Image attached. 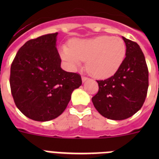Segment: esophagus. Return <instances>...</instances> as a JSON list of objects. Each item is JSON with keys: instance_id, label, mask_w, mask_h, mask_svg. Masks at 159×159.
Segmentation results:
<instances>
[{"instance_id": "34e87169", "label": "esophagus", "mask_w": 159, "mask_h": 159, "mask_svg": "<svg viewBox=\"0 0 159 159\" xmlns=\"http://www.w3.org/2000/svg\"><path fill=\"white\" fill-rule=\"evenodd\" d=\"M88 80V77H86V76H82V81H83V83H84L85 82V81H87Z\"/></svg>"}]
</instances>
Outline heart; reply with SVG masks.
<instances>
[{"mask_svg":"<svg viewBox=\"0 0 159 159\" xmlns=\"http://www.w3.org/2000/svg\"><path fill=\"white\" fill-rule=\"evenodd\" d=\"M127 48L119 37L100 36L92 39L74 40L71 47L63 45L60 56L72 69L87 60V69L93 76L105 79L113 75L121 67Z\"/></svg>","mask_w":159,"mask_h":159,"instance_id":"heart-1","label":"heart"}]
</instances>
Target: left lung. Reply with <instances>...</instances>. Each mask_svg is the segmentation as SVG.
<instances>
[{
	"label": "left lung",
	"mask_w": 159,
	"mask_h": 159,
	"mask_svg": "<svg viewBox=\"0 0 159 159\" xmlns=\"http://www.w3.org/2000/svg\"><path fill=\"white\" fill-rule=\"evenodd\" d=\"M127 48L121 67L110 78L97 80L99 92L92 102L99 113L112 120L130 117L143 107L148 89V68L137 43L123 36Z\"/></svg>",
	"instance_id": "1"
}]
</instances>
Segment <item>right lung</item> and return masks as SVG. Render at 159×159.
Here are the masks:
<instances>
[{
	"label": "right lung",
	"instance_id": "1",
	"mask_svg": "<svg viewBox=\"0 0 159 159\" xmlns=\"http://www.w3.org/2000/svg\"><path fill=\"white\" fill-rule=\"evenodd\" d=\"M57 35H43L27 41L11 65L9 83L15 104L35 121H49L60 116L73 91L82 84L79 74L60 67Z\"/></svg>",
	"mask_w": 159,
	"mask_h": 159
}]
</instances>
